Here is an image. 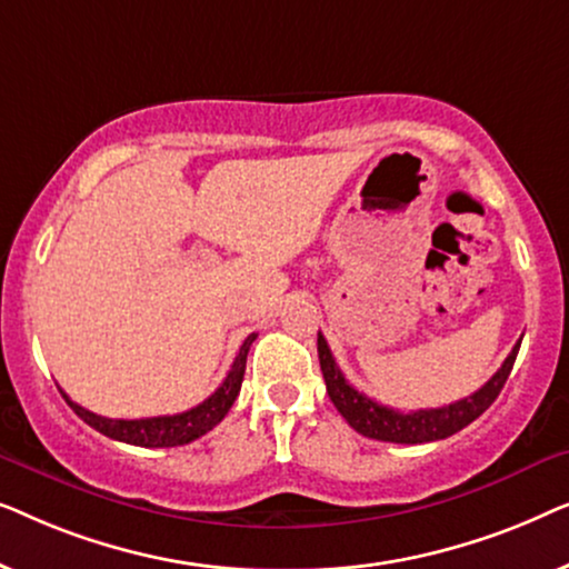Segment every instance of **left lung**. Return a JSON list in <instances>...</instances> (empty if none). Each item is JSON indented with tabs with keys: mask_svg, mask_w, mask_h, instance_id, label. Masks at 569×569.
<instances>
[{
	"mask_svg": "<svg viewBox=\"0 0 569 569\" xmlns=\"http://www.w3.org/2000/svg\"><path fill=\"white\" fill-rule=\"evenodd\" d=\"M520 341L512 347L508 360L502 362V368L487 380L479 391H473L466 399L448 403L440 409H417L403 415V411L393 407H383V403L368 399V396L357 391L355 386L347 383V378L341 376L333 360L329 345L318 333V360H321V372L326 380V391L333 407L339 409V415L347 419L349 427H355L357 432L365 438L383 440V442H403V446H417V442H432V440H446L458 430H463L466 425H471L473 419L485 415L492 407L497 396H500L505 380H508L512 365H516Z\"/></svg>",
	"mask_w": 569,
	"mask_h": 569,
	"instance_id": "obj_1",
	"label": "left lung"
}]
</instances>
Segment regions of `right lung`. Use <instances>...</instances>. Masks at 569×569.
I'll use <instances>...</instances> for the list:
<instances>
[{
	"label": "right lung",
	"instance_id": "right-lung-1",
	"mask_svg": "<svg viewBox=\"0 0 569 569\" xmlns=\"http://www.w3.org/2000/svg\"><path fill=\"white\" fill-rule=\"evenodd\" d=\"M256 339V333H251L240 347V352L232 362V368L228 372V378L222 380V386L217 391L193 407L189 411H181V415H170V417H147V419H108L100 417L96 411L80 407L74 403L69 396L61 391L64 401L74 409V415L88 422L90 427H96L98 432H103L106 438L111 440H121L129 442V446H139V448H176V446H186V442L201 438L207 435L212 427H217L228 415L232 401L238 399L240 393V383H243L246 376V357L248 349H251Z\"/></svg>",
	"mask_w": 569,
	"mask_h": 569
}]
</instances>
